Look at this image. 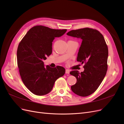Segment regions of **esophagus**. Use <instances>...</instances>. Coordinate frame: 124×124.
Instances as JSON below:
<instances>
[{"instance_id": "34e87169", "label": "esophagus", "mask_w": 124, "mask_h": 124, "mask_svg": "<svg viewBox=\"0 0 124 124\" xmlns=\"http://www.w3.org/2000/svg\"><path fill=\"white\" fill-rule=\"evenodd\" d=\"M65 72H66V74H69L70 73V71L69 70H68V69H66Z\"/></svg>"}]
</instances>
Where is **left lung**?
Wrapping results in <instances>:
<instances>
[{"label": "left lung", "mask_w": 124, "mask_h": 124, "mask_svg": "<svg viewBox=\"0 0 124 124\" xmlns=\"http://www.w3.org/2000/svg\"><path fill=\"white\" fill-rule=\"evenodd\" d=\"M68 36L82 40L77 61L85 63L83 72L78 70L70 74L77 78V83L71 86L76 94L86 97L92 94L102 82L107 71L108 48L102 35L96 29L84 28L72 30Z\"/></svg>", "instance_id": "obj_1"}]
</instances>
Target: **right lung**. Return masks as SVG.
<instances>
[{"instance_id":"obj_1","label":"right lung","mask_w":124,"mask_h":124,"mask_svg":"<svg viewBox=\"0 0 124 124\" xmlns=\"http://www.w3.org/2000/svg\"><path fill=\"white\" fill-rule=\"evenodd\" d=\"M66 31L67 29L34 26L18 44L17 62L20 76L26 87L33 94L43 96L49 93L56 80L65 73L63 67L45 66L43 61L52 53L54 39Z\"/></svg>"}]
</instances>
